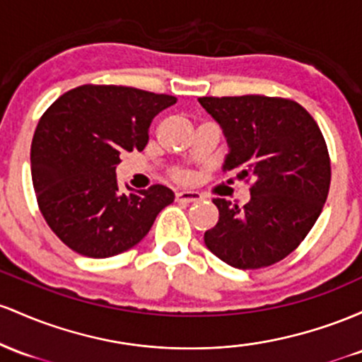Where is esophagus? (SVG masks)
Masks as SVG:
<instances>
[{
  "label": "esophagus",
  "instance_id": "esophagus-1",
  "mask_svg": "<svg viewBox=\"0 0 362 362\" xmlns=\"http://www.w3.org/2000/svg\"><path fill=\"white\" fill-rule=\"evenodd\" d=\"M202 194L197 192H177L176 193V202H182V203H194L200 202Z\"/></svg>",
  "mask_w": 362,
  "mask_h": 362
}]
</instances>
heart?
<instances>
[{"instance_id":"b5f03b06","label":"heart","mask_w":362,"mask_h":362,"mask_svg":"<svg viewBox=\"0 0 362 362\" xmlns=\"http://www.w3.org/2000/svg\"><path fill=\"white\" fill-rule=\"evenodd\" d=\"M174 177H176V180L182 181V180H186V177H188V173H185V170H177V173L174 174Z\"/></svg>"}]
</instances>
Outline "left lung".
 I'll return each instance as SVG.
<instances>
[{"mask_svg":"<svg viewBox=\"0 0 362 362\" xmlns=\"http://www.w3.org/2000/svg\"><path fill=\"white\" fill-rule=\"evenodd\" d=\"M198 100L224 129L230 147L224 173L251 182L245 206L214 198L218 222L203 235L205 245L234 269L274 265L301 245L327 202L332 168L322 129L284 97Z\"/></svg>","mask_w":362,"mask_h":362,"instance_id":"8db88e82","label":"left lung"}]
</instances>
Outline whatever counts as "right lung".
Segmentation results:
<instances>
[{
    "mask_svg": "<svg viewBox=\"0 0 362 362\" xmlns=\"http://www.w3.org/2000/svg\"><path fill=\"white\" fill-rule=\"evenodd\" d=\"M176 97L123 85H80L56 99L32 138L35 198L47 226L70 250L109 258L147 235L174 202L162 185L121 193V153L145 148L152 119Z\"/></svg>",
    "mask_w": 362,
    "mask_h": 362,
    "instance_id": "1",
    "label": "right lung"
}]
</instances>
